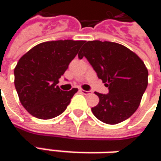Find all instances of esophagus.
<instances>
[{
	"label": "esophagus",
	"mask_w": 161,
	"mask_h": 161,
	"mask_svg": "<svg viewBox=\"0 0 161 161\" xmlns=\"http://www.w3.org/2000/svg\"><path fill=\"white\" fill-rule=\"evenodd\" d=\"M79 91H80L81 93H83L84 95H90L92 93V91H84V90H82V89H80Z\"/></svg>",
	"instance_id": "esophagus-1"
}]
</instances>
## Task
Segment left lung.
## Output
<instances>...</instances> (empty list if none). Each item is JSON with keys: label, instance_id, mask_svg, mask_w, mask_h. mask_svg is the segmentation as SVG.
<instances>
[{"label": "left lung", "instance_id": "8db88e82", "mask_svg": "<svg viewBox=\"0 0 161 161\" xmlns=\"http://www.w3.org/2000/svg\"><path fill=\"white\" fill-rule=\"evenodd\" d=\"M86 58L98 78L108 87V94L95 92L99 103L91 108L94 115L107 124L129 118L138 108L147 87L148 71L135 53L115 42L88 41L78 53Z\"/></svg>", "mask_w": 161, "mask_h": 161}]
</instances>
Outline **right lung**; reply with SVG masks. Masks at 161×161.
Listing matches in <instances>:
<instances>
[{"label":"right lung","mask_w":161,"mask_h":161,"mask_svg":"<svg viewBox=\"0 0 161 161\" xmlns=\"http://www.w3.org/2000/svg\"><path fill=\"white\" fill-rule=\"evenodd\" d=\"M84 42L47 41L33 47L19 58L14 68V85L19 101L29 114L47 120L66 109L77 89L64 91L57 84Z\"/></svg>","instance_id":"obj_1"}]
</instances>
